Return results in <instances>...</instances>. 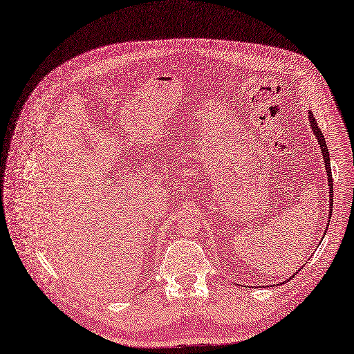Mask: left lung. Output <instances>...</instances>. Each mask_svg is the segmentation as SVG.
Returning a JSON list of instances; mask_svg holds the SVG:
<instances>
[{
    "label": "left lung",
    "mask_w": 354,
    "mask_h": 354,
    "mask_svg": "<svg viewBox=\"0 0 354 354\" xmlns=\"http://www.w3.org/2000/svg\"><path fill=\"white\" fill-rule=\"evenodd\" d=\"M308 120L311 121V129L315 134V137L318 139V143H319V147H321V153H322V158H324V163H326V172H327V176H328V188H330V198H333V176H331V166H330V156H328V147L326 145V139L324 136H322L317 121H315V117L313 115V113L310 111V117ZM333 201L334 199H330V212L333 211ZM331 217V215H330Z\"/></svg>",
    "instance_id": "obj_1"
}]
</instances>
